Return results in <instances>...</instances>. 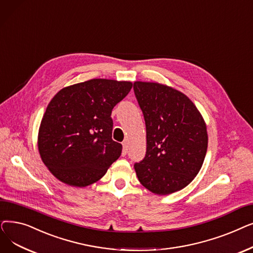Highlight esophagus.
Wrapping results in <instances>:
<instances>
[{"label":"esophagus","instance_id":"obj_1","mask_svg":"<svg viewBox=\"0 0 253 253\" xmlns=\"http://www.w3.org/2000/svg\"><path fill=\"white\" fill-rule=\"evenodd\" d=\"M127 153V143L124 142L123 143V155L125 156Z\"/></svg>","mask_w":253,"mask_h":253}]
</instances>
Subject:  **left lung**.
<instances>
[{"label": "left lung", "instance_id": "1", "mask_svg": "<svg viewBox=\"0 0 253 253\" xmlns=\"http://www.w3.org/2000/svg\"><path fill=\"white\" fill-rule=\"evenodd\" d=\"M134 92L146 126V154L134 165L139 181L156 195L188 185L205 160V122L185 94L160 83L136 81Z\"/></svg>", "mask_w": 253, "mask_h": 253}]
</instances>
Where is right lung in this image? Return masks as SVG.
<instances>
[{"label": "right lung", "instance_id": "obj_1", "mask_svg": "<svg viewBox=\"0 0 253 253\" xmlns=\"http://www.w3.org/2000/svg\"><path fill=\"white\" fill-rule=\"evenodd\" d=\"M133 84L91 79L59 90L48 104L39 128L41 159L62 182L83 187L98 181L122 154L112 140L114 106Z\"/></svg>", "mask_w": 253, "mask_h": 253}]
</instances>
